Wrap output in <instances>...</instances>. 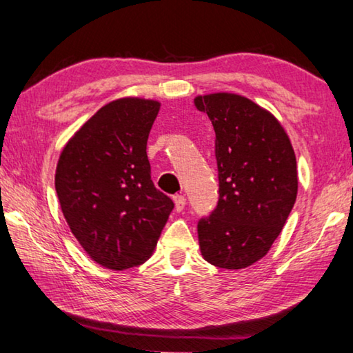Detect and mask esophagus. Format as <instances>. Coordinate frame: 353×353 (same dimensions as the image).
Instances as JSON below:
<instances>
[{"label":"esophagus","instance_id":"34e87169","mask_svg":"<svg viewBox=\"0 0 353 353\" xmlns=\"http://www.w3.org/2000/svg\"><path fill=\"white\" fill-rule=\"evenodd\" d=\"M174 207H176V212H182L185 208V204H187V199H185V196L182 194H176L174 198Z\"/></svg>","mask_w":353,"mask_h":353}]
</instances>
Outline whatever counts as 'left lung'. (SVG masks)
Segmentation results:
<instances>
[{
  "label": "left lung",
  "mask_w": 353,
  "mask_h": 353,
  "mask_svg": "<svg viewBox=\"0 0 353 353\" xmlns=\"http://www.w3.org/2000/svg\"><path fill=\"white\" fill-rule=\"evenodd\" d=\"M213 124L219 199L198 223L204 260L243 270L261 260L288 219L297 196L291 141L271 112L235 93L194 98Z\"/></svg>",
  "instance_id": "1"
}]
</instances>
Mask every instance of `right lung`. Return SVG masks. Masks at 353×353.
I'll return each instance as SVG.
<instances>
[{
  "instance_id": "1",
  "label": "right lung",
  "mask_w": 353,
  "mask_h": 353,
  "mask_svg": "<svg viewBox=\"0 0 353 353\" xmlns=\"http://www.w3.org/2000/svg\"><path fill=\"white\" fill-rule=\"evenodd\" d=\"M160 103L121 98L82 124L62 149L56 191L71 234L112 271L145 263L174 204L154 187L146 145Z\"/></svg>"
}]
</instances>
